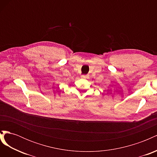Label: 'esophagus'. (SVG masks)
<instances>
[{"label": "esophagus", "mask_w": 157, "mask_h": 157, "mask_svg": "<svg viewBox=\"0 0 157 157\" xmlns=\"http://www.w3.org/2000/svg\"><path fill=\"white\" fill-rule=\"evenodd\" d=\"M88 75H82V78H88Z\"/></svg>", "instance_id": "esophagus-1"}]
</instances>
